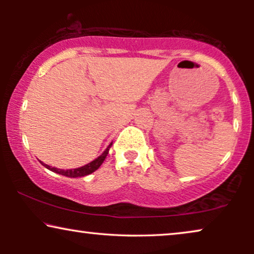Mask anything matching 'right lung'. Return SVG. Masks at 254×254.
Segmentation results:
<instances>
[{"instance_id": "add662e5", "label": "right lung", "mask_w": 254, "mask_h": 254, "mask_svg": "<svg viewBox=\"0 0 254 254\" xmlns=\"http://www.w3.org/2000/svg\"><path fill=\"white\" fill-rule=\"evenodd\" d=\"M111 145H112V143H111L109 147L106 148V150L104 151L103 154L99 156V157H97L95 161L90 162L89 164H86L84 166H81V168H77V169L61 170V169H57V168H52V166L47 165V164H44V163H41V164H43L46 169L51 170V171H53L55 173H59V175L69 177V178H76V177H84V176L90 175V173L95 172L97 169H99V166L103 164V162L105 161L107 154H109V150H110Z\"/></svg>"}]
</instances>
